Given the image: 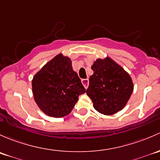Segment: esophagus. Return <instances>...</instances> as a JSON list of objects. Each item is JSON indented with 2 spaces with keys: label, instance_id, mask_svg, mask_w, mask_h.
<instances>
[{
  "label": "esophagus",
  "instance_id": "esophagus-1",
  "mask_svg": "<svg viewBox=\"0 0 160 160\" xmlns=\"http://www.w3.org/2000/svg\"><path fill=\"white\" fill-rule=\"evenodd\" d=\"M82 84H83L84 87H85V88H88V82H89V81H88V78H84V79H82Z\"/></svg>",
  "mask_w": 160,
  "mask_h": 160
}]
</instances>
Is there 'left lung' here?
I'll return each mask as SVG.
<instances>
[{"label": "left lung", "instance_id": "left-lung-1", "mask_svg": "<svg viewBox=\"0 0 160 160\" xmlns=\"http://www.w3.org/2000/svg\"><path fill=\"white\" fill-rule=\"evenodd\" d=\"M86 93L96 111L110 116L122 109L133 91L131 77L110 58L97 59L92 66Z\"/></svg>", "mask_w": 160, "mask_h": 160}]
</instances>
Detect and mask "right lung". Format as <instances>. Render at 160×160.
<instances>
[{
    "mask_svg": "<svg viewBox=\"0 0 160 160\" xmlns=\"http://www.w3.org/2000/svg\"><path fill=\"white\" fill-rule=\"evenodd\" d=\"M86 92L68 57L56 55L36 74L32 92L40 109L49 116L61 118L72 112L78 96Z\"/></svg>",
    "mask_w": 160,
    "mask_h": 160,
    "instance_id": "1",
    "label": "right lung"
}]
</instances>
